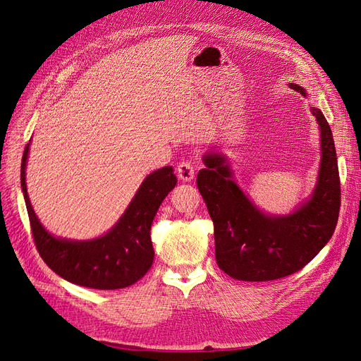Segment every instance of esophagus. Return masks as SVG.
Instances as JSON below:
<instances>
[{
  "mask_svg": "<svg viewBox=\"0 0 361 361\" xmlns=\"http://www.w3.org/2000/svg\"><path fill=\"white\" fill-rule=\"evenodd\" d=\"M194 166L191 162H180L178 166V176L182 182H191L194 179Z\"/></svg>",
  "mask_w": 361,
  "mask_h": 361,
  "instance_id": "obj_1",
  "label": "esophagus"
}]
</instances>
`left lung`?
Listing matches in <instances>:
<instances>
[{
    "label": "left lung",
    "mask_w": 361,
    "mask_h": 361,
    "mask_svg": "<svg viewBox=\"0 0 361 361\" xmlns=\"http://www.w3.org/2000/svg\"><path fill=\"white\" fill-rule=\"evenodd\" d=\"M290 89L307 96L298 84ZM319 125L321 162L307 200L286 215L260 211L235 182L227 157L218 150L203 155L206 169L197 187L214 221L215 259L227 276L243 281L277 280L304 268L330 241L341 209L334 140L319 108L310 106Z\"/></svg>",
    "instance_id": "1"
}]
</instances>
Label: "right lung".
<instances>
[{
	"mask_svg": "<svg viewBox=\"0 0 361 361\" xmlns=\"http://www.w3.org/2000/svg\"><path fill=\"white\" fill-rule=\"evenodd\" d=\"M30 143L20 164V187L32 238L45 264L64 280L84 288L114 290L134 285L154 264L150 227L162 200L176 187L173 167H162L146 176L123 215L105 235L76 241L49 233L32 209L25 182Z\"/></svg>",
	"mask_w": 361,
	"mask_h": 361,
	"instance_id": "right-lung-1",
	"label": "right lung"
}]
</instances>
